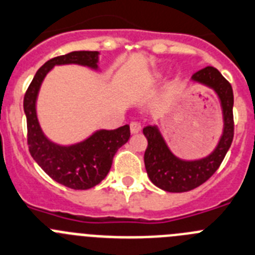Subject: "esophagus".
Here are the masks:
<instances>
[{
    "instance_id": "34e87169",
    "label": "esophagus",
    "mask_w": 255,
    "mask_h": 255,
    "mask_svg": "<svg viewBox=\"0 0 255 255\" xmlns=\"http://www.w3.org/2000/svg\"><path fill=\"white\" fill-rule=\"evenodd\" d=\"M129 127H130V133H133V134H134V133H138L142 128L141 123L138 122H132L129 125Z\"/></svg>"
}]
</instances>
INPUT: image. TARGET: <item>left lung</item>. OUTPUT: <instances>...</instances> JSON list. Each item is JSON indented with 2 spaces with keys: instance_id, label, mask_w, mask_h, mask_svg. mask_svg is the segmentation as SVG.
<instances>
[{
  "instance_id": "8db88e82",
  "label": "left lung",
  "mask_w": 255,
  "mask_h": 255,
  "mask_svg": "<svg viewBox=\"0 0 255 255\" xmlns=\"http://www.w3.org/2000/svg\"><path fill=\"white\" fill-rule=\"evenodd\" d=\"M192 80L207 85L219 95L224 114V132L215 151L207 157L185 161L169 150L156 126L143 128L148 142L143 157L148 178L156 187L171 193L188 192L207 182L220 167L234 138V93L230 82L211 66L197 71Z\"/></svg>"
}]
</instances>
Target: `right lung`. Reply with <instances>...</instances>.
<instances>
[{
	"label": "right lung",
	"mask_w": 255,
	"mask_h": 255,
	"mask_svg": "<svg viewBox=\"0 0 255 255\" xmlns=\"http://www.w3.org/2000/svg\"><path fill=\"white\" fill-rule=\"evenodd\" d=\"M98 56L99 52L77 50L49 59L36 71L24 96L27 146L30 155L53 180L75 190L90 189L107 176L116 152L129 139V126L126 125L113 130H98L80 143L59 146L50 142L40 129L35 102L45 75L54 66L76 63L96 70Z\"/></svg>",
	"instance_id": "obj_1"
}]
</instances>
